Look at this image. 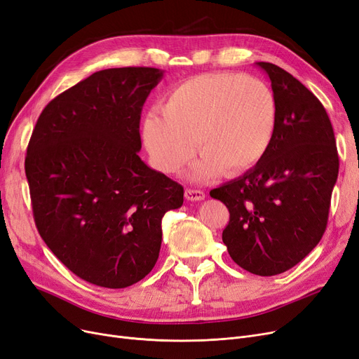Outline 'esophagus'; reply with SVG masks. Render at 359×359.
Segmentation results:
<instances>
[{
	"label": "esophagus",
	"mask_w": 359,
	"mask_h": 359,
	"mask_svg": "<svg viewBox=\"0 0 359 359\" xmlns=\"http://www.w3.org/2000/svg\"><path fill=\"white\" fill-rule=\"evenodd\" d=\"M185 198L190 200V202H202V200H205V193L202 190L189 189L185 191Z\"/></svg>",
	"instance_id": "34e87169"
}]
</instances>
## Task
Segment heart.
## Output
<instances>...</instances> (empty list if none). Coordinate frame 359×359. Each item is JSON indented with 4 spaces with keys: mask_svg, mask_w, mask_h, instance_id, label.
<instances>
[{
    "mask_svg": "<svg viewBox=\"0 0 359 359\" xmlns=\"http://www.w3.org/2000/svg\"><path fill=\"white\" fill-rule=\"evenodd\" d=\"M277 100L252 76L205 74L172 88L161 107L142 119L141 137L153 165L178 174L197 151L193 177L206 180L224 170L240 175L262 161L277 128Z\"/></svg>",
    "mask_w": 359,
    "mask_h": 359,
    "instance_id": "1",
    "label": "heart"
}]
</instances>
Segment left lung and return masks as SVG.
Segmentation results:
<instances>
[{"mask_svg": "<svg viewBox=\"0 0 359 359\" xmlns=\"http://www.w3.org/2000/svg\"><path fill=\"white\" fill-rule=\"evenodd\" d=\"M277 100L274 140L259 163L210 191L229 210L222 241L231 259L269 277L318 245L339 174L332 122L320 100L284 69L257 62Z\"/></svg>", "mask_w": 359, "mask_h": 359, "instance_id": "obj_1", "label": "left lung"}]
</instances>
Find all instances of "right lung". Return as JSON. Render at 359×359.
<instances>
[{"instance_id":"1","label":"right lung","mask_w":359,"mask_h":359,"mask_svg":"<svg viewBox=\"0 0 359 359\" xmlns=\"http://www.w3.org/2000/svg\"><path fill=\"white\" fill-rule=\"evenodd\" d=\"M163 78L154 67L104 69L39 114L25 161L34 218L50 250L79 278L123 289L159 257L162 218L184 189L141 161L140 119Z\"/></svg>"}]
</instances>
